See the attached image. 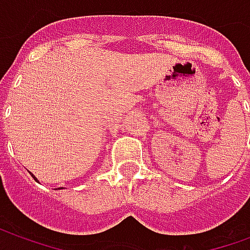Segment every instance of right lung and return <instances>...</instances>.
<instances>
[{"label": "right lung", "instance_id": "right-lung-1", "mask_svg": "<svg viewBox=\"0 0 250 250\" xmlns=\"http://www.w3.org/2000/svg\"><path fill=\"white\" fill-rule=\"evenodd\" d=\"M30 174H32V173H30ZM32 177H33V178H35L36 181H37V178H36V177H35V175H33V174H32Z\"/></svg>", "mask_w": 250, "mask_h": 250}]
</instances>
